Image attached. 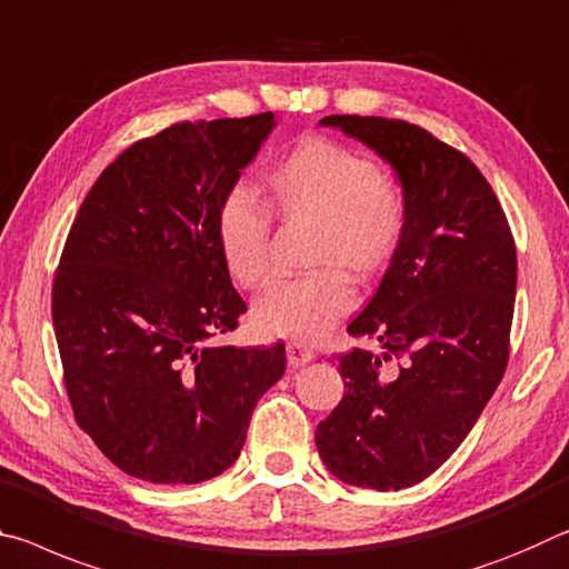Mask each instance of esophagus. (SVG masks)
<instances>
[{"mask_svg": "<svg viewBox=\"0 0 569 569\" xmlns=\"http://www.w3.org/2000/svg\"><path fill=\"white\" fill-rule=\"evenodd\" d=\"M312 360H315V352L300 346V342H290V346H287V362H290V368H302Z\"/></svg>", "mask_w": 569, "mask_h": 569, "instance_id": "1", "label": "esophagus"}]
</instances>
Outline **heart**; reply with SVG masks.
<instances>
[{"label": "heart", "mask_w": 569, "mask_h": 569, "mask_svg": "<svg viewBox=\"0 0 569 569\" xmlns=\"http://www.w3.org/2000/svg\"><path fill=\"white\" fill-rule=\"evenodd\" d=\"M264 199L284 223L315 229L310 267L322 272L279 282L257 300L251 320L267 338L310 342L346 318V282H372L396 262L408 234V197L396 176L352 148L305 138L269 173ZM219 249L229 274L259 290L269 277L267 213L244 193H229L217 219Z\"/></svg>", "instance_id": "b5f03b06"}]
</instances>
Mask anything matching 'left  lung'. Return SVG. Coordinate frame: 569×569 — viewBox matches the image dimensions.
<instances>
[{"mask_svg": "<svg viewBox=\"0 0 569 569\" xmlns=\"http://www.w3.org/2000/svg\"><path fill=\"white\" fill-rule=\"evenodd\" d=\"M320 126L393 166L411 209L396 262L348 325L378 350L338 356L348 393L315 431L332 477L398 491L459 449L505 378L517 247L481 171L421 126L376 116Z\"/></svg>", "mask_w": 569, "mask_h": 569, "instance_id": "1", "label": "left lung"}]
</instances>
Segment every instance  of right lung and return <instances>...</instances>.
<instances>
[{"label":"right lung","mask_w":569,"mask_h":569,"mask_svg":"<svg viewBox=\"0 0 569 569\" xmlns=\"http://www.w3.org/2000/svg\"><path fill=\"white\" fill-rule=\"evenodd\" d=\"M274 113L176 123L126 148L74 217L52 325L74 421L128 477L199 483L239 459L284 346L211 342L247 312L223 264V199Z\"/></svg>","instance_id":"obj_1"}]
</instances>
